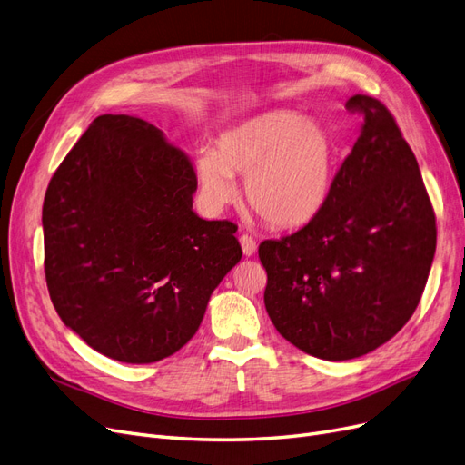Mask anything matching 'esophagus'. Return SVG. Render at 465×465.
I'll list each match as a JSON object with an SVG mask.
<instances>
[{"label":"esophagus","instance_id":"34e87169","mask_svg":"<svg viewBox=\"0 0 465 465\" xmlns=\"http://www.w3.org/2000/svg\"><path fill=\"white\" fill-rule=\"evenodd\" d=\"M239 243H242V249H243L245 256H252L256 252V243H254V239L251 235L245 233V235L239 237Z\"/></svg>","mask_w":465,"mask_h":465}]
</instances>
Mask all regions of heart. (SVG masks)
Returning a JSON list of instances; mask_svg holds the SVG:
<instances>
[{"instance_id": "1", "label": "heart", "mask_w": 465, "mask_h": 465, "mask_svg": "<svg viewBox=\"0 0 465 465\" xmlns=\"http://www.w3.org/2000/svg\"><path fill=\"white\" fill-rule=\"evenodd\" d=\"M337 149L320 123L272 111L218 134L214 149L195 157L201 197L213 211L235 197L232 176L245 178V201L268 226L291 230L328 204Z\"/></svg>"}]
</instances>
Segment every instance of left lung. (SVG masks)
Masks as SVG:
<instances>
[{"mask_svg":"<svg viewBox=\"0 0 465 465\" xmlns=\"http://www.w3.org/2000/svg\"><path fill=\"white\" fill-rule=\"evenodd\" d=\"M358 140L323 211L261 243L266 312L291 345L331 362L364 356L414 314L437 247L418 161L383 103L352 95Z\"/></svg>","mask_w":465,"mask_h":465,"instance_id":"1","label":"left lung"}]
</instances>
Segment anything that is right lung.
<instances>
[{
    "instance_id": "1",
    "label": "right lung",
    "mask_w": 465,
    "mask_h": 465,
    "mask_svg": "<svg viewBox=\"0 0 465 465\" xmlns=\"http://www.w3.org/2000/svg\"><path fill=\"white\" fill-rule=\"evenodd\" d=\"M197 176L147 120L101 114L51 178L45 282L63 323L99 354L151 364L195 335L242 261L235 228L193 211Z\"/></svg>"
}]
</instances>
